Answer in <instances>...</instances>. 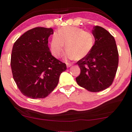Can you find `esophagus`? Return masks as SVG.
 <instances>
[{
    "instance_id": "1",
    "label": "esophagus",
    "mask_w": 132,
    "mask_h": 132,
    "mask_svg": "<svg viewBox=\"0 0 132 132\" xmlns=\"http://www.w3.org/2000/svg\"><path fill=\"white\" fill-rule=\"evenodd\" d=\"M66 66H67V68H69L72 66V64L71 63H66Z\"/></svg>"
}]
</instances>
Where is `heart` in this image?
Wrapping results in <instances>:
<instances>
[{
    "label": "heart",
    "instance_id": "heart-1",
    "mask_svg": "<svg viewBox=\"0 0 132 132\" xmlns=\"http://www.w3.org/2000/svg\"><path fill=\"white\" fill-rule=\"evenodd\" d=\"M95 43V36L80 27L66 26L61 28L52 36L51 52L54 57H60L65 47V59H82L90 53Z\"/></svg>",
    "mask_w": 132,
    "mask_h": 132
}]
</instances>
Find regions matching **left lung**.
<instances>
[{
    "label": "left lung",
    "mask_w": 132,
    "mask_h": 132,
    "mask_svg": "<svg viewBox=\"0 0 132 132\" xmlns=\"http://www.w3.org/2000/svg\"><path fill=\"white\" fill-rule=\"evenodd\" d=\"M92 33L95 42L86 57L77 62L81 69L76 81L91 92H98L111 86L118 65V52L115 38L100 26H95Z\"/></svg>",
    "instance_id": "1"
}]
</instances>
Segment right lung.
Wrapping results in <instances>:
<instances>
[{
    "label": "right lung",
    "mask_w": 132,
    "mask_h": 132,
    "mask_svg": "<svg viewBox=\"0 0 132 132\" xmlns=\"http://www.w3.org/2000/svg\"><path fill=\"white\" fill-rule=\"evenodd\" d=\"M52 28L37 27L29 30L14 43L11 66L13 78L24 96L44 98L57 86L65 63L52 56L48 38Z\"/></svg>",
    "instance_id": "add662e5"
}]
</instances>
